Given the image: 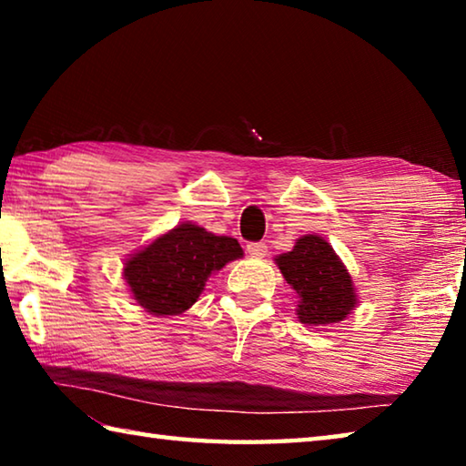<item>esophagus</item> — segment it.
Returning a JSON list of instances; mask_svg holds the SVG:
<instances>
[{
  "label": "esophagus",
  "instance_id": "obj_1",
  "mask_svg": "<svg viewBox=\"0 0 466 466\" xmlns=\"http://www.w3.org/2000/svg\"><path fill=\"white\" fill-rule=\"evenodd\" d=\"M247 252L250 257H257L261 258L267 255V244L265 242H248L247 244Z\"/></svg>",
  "mask_w": 466,
  "mask_h": 466
}]
</instances>
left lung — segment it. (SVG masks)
Instances as JSON below:
<instances>
[{
  "label": "left lung",
  "instance_id": "obj_1",
  "mask_svg": "<svg viewBox=\"0 0 466 466\" xmlns=\"http://www.w3.org/2000/svg\"><path fill=\"white\" fill-rule=\"evenodd\" d=\"M275 263L299 298L298 319L304 325H333L356 309L351 275L320 236H302L294 250L283 252Z\"/></svg>",
  "mask_w": 466,
  "mask_h": 466
}]
</instances>
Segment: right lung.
<instances>
[{
	"label": "right lung",
	"mask_w": 466,
	"mask_h": 466,
	"mask_svg": "<svg viewBox=\"0 0 466 466\" xmlns=\"http://www.w3.org/2000/svg\"><path fill=\"white\" fill-rule=\"evenodd\" d=\"M240 257L236 238L187 222L133 255L125 263V279L141 309L172 317L191 309L205 281Z\"/></svg>",
	"instance_id": "right-lung-1"
}]
</instances>
